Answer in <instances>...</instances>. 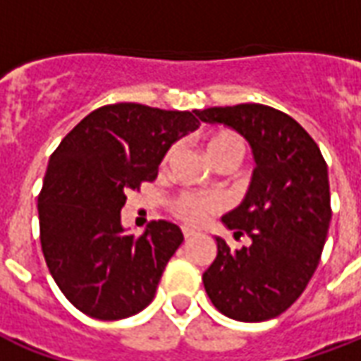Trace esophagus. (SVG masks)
Returning a JSON list of instances; mask_svg holds the SVG:
<instances>
[{
  "mask_svg": "<svg viewBox=\"0 0 361 361\" xmlns=\"http://www.w3.org/2000/svg\"><path fill=\"white\" fill-rule=\"evenodd\" d=\"M193 235H195V232H193V230H189V228H183V238H185V240H191Z\"/></svg>",
  "mask_w": 361,
  "mask_h": 361,
  "instance_id": "34e87169",
  "label": "esophagus"
}]
</instances>
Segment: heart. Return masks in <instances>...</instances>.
Masks as SVG:
<instances>
[{
	"mask_svg": "<svg viewBox=\"0 0 361 361\" xmlns=\"http://www.w3.org/2000/svg\"><path fill=\"white\" fill-rule=\"evenodd\" d=\"M173 149L166 152L164 162L172 157ZM207 154L209 158L220 157V154H238L242 158L243 154V141L240 135L232 133V131H216L207 139ZM220 209V201L212 195H201V193H181L176 197L172 203L173 214L185 224L191 226H199L204 220L211 216L212 212Z\"/></svg>",
	"mask_w": 361,
	"mask_h": 361,
	"instance_id": "heart-1",
	"label": "heart"
}]
</instances>
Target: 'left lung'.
I'll use <instances>...</instances> for the list:
<instances>
[{"label":"left lung","mask_w":361,"mask_h":361,"mask_svg":"<svg viewBox=\"0 0 361 361\" xmlns=\"http://www.w3.org/2000/svg\"><path fill=\"white\" fill-rule=\"evenodd\" d=\"M247 139L255 157L242 204L222 216L251 243L232 251L216 238V259L203 284L212 305L235 321L279 317L302 295L317 269L331 224L326 162L317 142L294 118L263 104L197 110Z\"/></svg>","instance_id":"left-lung-1"}]
</instances>
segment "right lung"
Returning <instances> with one entry per match:
<instances>
[{
    "mask_svg": "<svg viewBox=\"0 0 361 361\" xmlns=\"http://www.w3.org/2000/svg\"><path fill=\"white\" fill-rule=\"evenodd\" d=\"M197 110L108 104L90 111L54 150L38 195L46 265L75 307L102 321L142 311L183 242L180 226L152 220L135 238L121 226L127 193L157 180L158 164L189 131Z\"/></svg>",
    "mask_w": 361,
    "mask_h": 361,
    "instance_id": "1",
    "label": "right lung"
}]
</instances>
